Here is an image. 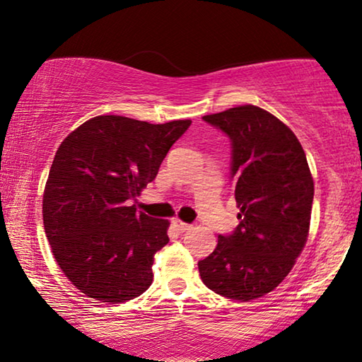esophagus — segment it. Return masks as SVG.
Segmentation results:
<instances>
[{"mask_svg": "<svg viewBox=\"0 0 362 362\" xmlns=\"http://www.w3.org/2000/svg\"><path fill=\"white\" fill-rule=\"evenodd\" d=\"M173 225H175L177 232H186V230H189V228H191V225H189V223L182 222V220H180V218H175V220H173Z\"/></svg>", "mask_w": 362, "mask_h": 362, "instance_id": "34e87169", "label": "esophagus"}]
</instances>
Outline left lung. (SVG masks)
<instances>
[{
  "label": "left lung",
  "instance_id": "obj_1",
  "mask_svg": "<svg viewBox=\"0 0 362 362\" xmlns=\"http://www.w3.org/2000/svg\"><path fill=\"white\" fill-rule=\"evenodd\" d=\"M202 119L232 144L240 223L218 235L216 250L197 263L199 274L216 294L248 302L274 291L302 253L313 180L294 132L264 109L246 104Z\"/></svg>",
  "mask_w": 362,
  "mask_h": 362
}]
</instances>
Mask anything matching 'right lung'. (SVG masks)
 I'll list each match as a JSON object with an SVG mask.
<instances>
[{
    "instance_id": "obj_1",
    "label": "right lung",
    "mask_w": 362,
    "mask_h": 362,
    "mask_svg": "<svg viewBox=\"0 0 362 362\" xmlns=\"http://www.w3.org/2000/svg\"><path fill=\"white\" fill-rule=\"evenodd\" d=\"M191 120L148 124L98 116L68 135L49 173L42 216L57 263L73 286L101 302L132 300L153 281V256L170 222L129 206L158 175Z\"/></svg>"
}]
</instances>
